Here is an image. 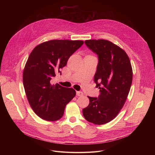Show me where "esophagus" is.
<instances>
[{
	"label": "esophagus",
	"mask_w": 155,
	"mask_h": 155,
	"mask_svg": "<svg viewBox=\"0 0 155 155\" xmlns=\"http://www.w3.org/2000/svg\"><path fill=\"white\" fill-rule=\"evenodd\" d=\"M83 95V92L81 91H77V96H82Z\"/></svg>",
	"instance_id": "obj_1"
}]
</instances>
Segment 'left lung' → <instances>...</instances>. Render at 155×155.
<instances>
[{"label":"left lung","instance_id":"1","mask_svg":"<svg viewBox=\"0 0 155 155\" xmlns=\"http://www.w3.org/2000/svg\"><path fill=\"white\" fill-rule=\"evenodd\" d=\"M86 45L97 54L98 64L94 75L97 97L87 96L88 106L83 109L84 118L95 124L114 120L123 107L132 81V69L126 53L108 40H87Z\"/></svg>","mask_w":155,"mask_h":155}]
</instances>
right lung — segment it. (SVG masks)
Listing matches in <instances>:
<instances>
[{
	"mask_svg": "<svg viewBox=\"0 0 155 155\" xmlns=\"http://www.w3.org/2000/svg\"><path fill=\"white\" fill-rule=\"evenodd\" d=\"M81 40H52L34 48L23 75L25 93L35 114L54 121L63 116L65 107L76 95L73 88L65 87L52 79L67 64L71 56L83 44Z\"/></svg>",
	"mask_w": 155,
	"mask_h": 155,
	"instance_id": "1",
	"label": "right lung"
}]
</instances>
